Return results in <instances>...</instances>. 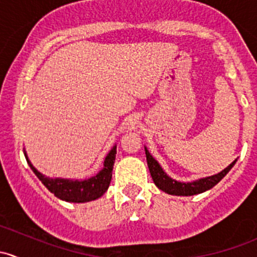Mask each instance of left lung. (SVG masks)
Listing matches in <instances>:
<instances>
[{
    "instance_id": "1",
    "label": "left lung",
    "mask_w": 257,
    "mask_h": 257,
    "mask_svg": "<svg viewBox=\"0 0 257 257\" xmlns=\"http://www.w3.org/2000/svg\"><path fill=\"white\" fill-rule=\"evenodd\" d=\"M145 155H147V162H148V168H149L150 175H152L153 181H154L155 185L160 189V190L165 191L168 194H172V195H195V194L204 193V191L209 190L212 186L216 185L227 173L230 172L232 167H234L235 162H232L226 169L222 170L221 173L216 175H212V177L199 179V180L193 181V183H179V181L174 180V179L169 178L164 172H163L162 167L158 164L157 160L150 155V153L145 149Z\"/></svg>"
}]
</instances>
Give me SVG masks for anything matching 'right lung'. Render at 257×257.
<instances>
[{"mask_svg": "<svg viewBox=\"0 0 257 257\" xmlns=\"http://www.w3.org/2000/svg\"><path fill=\"white\" fill-rule=\"evenodd\" d=\"M115 149L116 147H114L109 152V154L107 155V158L104 160V168H103L99 174L83 181L46 178L45 175H42L40 172H37L33 168V165L30 163L26 153L25 157L28 165L31 167V169L33 170V173L42 181L43 185L52 194H54L57 198L64 201H71V203H84V201L95 200V199L100 198L107 191L110 180H112V170L116 154Z\"/></svg>", "mask_w": 257, "mask_h": 257, "instance_id": "obj_1", "label": "right lung"}]
</instances>
